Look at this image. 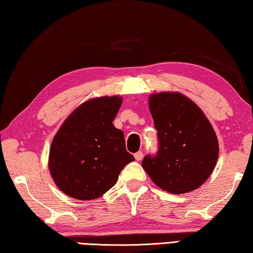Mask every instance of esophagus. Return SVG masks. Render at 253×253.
Here are the masks:
<instances>
[{"label": "esophagus", "instance_id": "obj_1", "mask_svg": "<svg viewBox=\"0 0 253 253\" xmlns=\"http://www.w3.org/2000/svg\"><path fill=\"white\" fill-rule=\"evenodd\" d=\"M134 156H135L136 161H142L143 160V152H137Z\"/></svg>", "mask_w": 253, "mask_h": 253}]
</instances>
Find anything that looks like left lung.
I'll return each mask as SVG.
<instances>
[{"label":"left lung","instance_id":"8db88e82","mask_svg":"<svg viewBox=\"0 0 253 253\" xmlns=\"http://www.w3.org/2000/svg\"><path fill=\"white\" fill-rule=\"evenodd\" d=\"M148 105L160 148L156 156H145L143 169L169 193L196 190L212 174L219 157V142L211 123L181 92L153 93Z\"/></svg>","mask_w":253,"mask_h":253}]
</instances>
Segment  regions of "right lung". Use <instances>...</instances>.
Masks as SVG:
<instances>
[{
  "mask_svg": "<svg viewBox=\"0 0 253 253\" xmlns=\"http://www.w3.org/2000/svg\"><path fill=\"white\" fill-rule=\"evenodd\" d=\"M123 99L92 98L77 107L53 137L49 170L63 193L89 201L105 194L134 156L126 151L124 132L114 126Z\"/></svg>",
  "mask_w": 253,
  "mask_h": 253,
  "instance_id": "1",
  "label": "right lung"
}]
</instances>
